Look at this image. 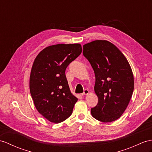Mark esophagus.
I'll return each instance as SVG.
<instances>
[{
	"label": "esophagus",
	"mask_w": 152,
	"mask_h": 152,
	"mask_svg": "<svg viewBox=\"0 0 152 152\" xmlns=\"http://www.w3.org/2000/svg\"><path fill=\"white\" fill-rule=\"evenodd\" d=\"M88 94H89V90H85L84 91L83 93L82 94H81V95H82L83 96V95H88Z\"/></svg>",
	"instance_id": "1"
}]
</instances>
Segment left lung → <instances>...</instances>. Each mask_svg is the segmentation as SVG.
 Wrapping results in <instances>:
<instances>
[{"label":"left lung","mask_w":152,"mask_h":152,"mask_svg":"<svg viewBox=\"0 0 152 152\" xmlns=\"http://www.w3.org/2000/svg\"><path fill=\"white\" fill-rule=\"evenodd\" d=\"M83 55L95 75L97 106L91 109L97 120L110 123L124 112L134 88V75L123 53L108 40H97L83 46Z\"/></svg>","instance_id":"8db88e82"}]
</instances>
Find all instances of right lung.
<instances>
[{"mask_svg": "<svg viewBox=\"0 0 152 152\" xmlns=\"http://www.w3.org/2000/svg\"><path fill=\"white\" fill-rule=\"evenodd\" d=\"M81 52L80 44H55L43 49L33 62L30 94L36 109L51 123L68 119L78 100L70 91L65 71Z\"/></svg>", "mask_w": 152, "mask_h": 152, "instance_id": "obj_1", "label": "right lung"}]
</instances>
